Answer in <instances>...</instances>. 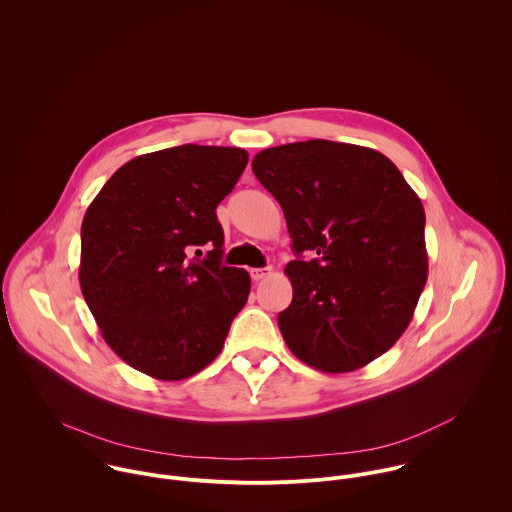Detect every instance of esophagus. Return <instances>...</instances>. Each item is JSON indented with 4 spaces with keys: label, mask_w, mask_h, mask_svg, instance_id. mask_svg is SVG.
Masks as SVG:
<instances>
[{
    "label": "esophagus",
    "mask_w": 512,
    "mask_h": 512,
    "mask_svg": "<svg viewBox=\"0 0 512 512\" xmlns=\"http://www.w3.org/2000/svg\"><path fill=\"white\" fill-rule=\"evenodd\" d=\"M270 268H252L250 270V278L254 280V282H258V280H264L266 276H270Z\"/></svg>",
    "instance_id": "obj_1"
}]
</instances>
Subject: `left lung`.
Here are the masks:
<instances>
[{
    "label": "left lung",
    "instance_id": "8db88e82",
    "mask_svg": "<svg viewBox=\"0 0 512 512\" xmlns=\"http://www.w3.org/2000/svg\"><path fill=\"white\" fill-rule=\"evenodd\" d=\"M252 171L280 203L297 256L278 315L290 351L333 374L384 355L428 280L420 197L380 151L329 140L268 147Z\"/></svg>",
    "mask_w": 512,
    "mask_h": 512
}]
</instances>
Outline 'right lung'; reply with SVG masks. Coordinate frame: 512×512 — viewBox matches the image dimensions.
<instances>
[{
  "label": "right lung",
  "instance_id": "1",
  "mask_svg": "<svg viewBox=\"0 0 512 512\" xmlns=\"http://www.w3.org/2000/svg\"><path fill=\"white\" fill-rule=\"evenodd\" d=\"M246 163L240 147L146 153L124 163L86 209L84 301L108 347L147 376L183 380L211 365L248 299V272L220 264L217 220ZM201 245L208 256L189 261Z\"/></svg>",
  "mask_w": 512,
  "mask_h": 512
}]
</instances>
